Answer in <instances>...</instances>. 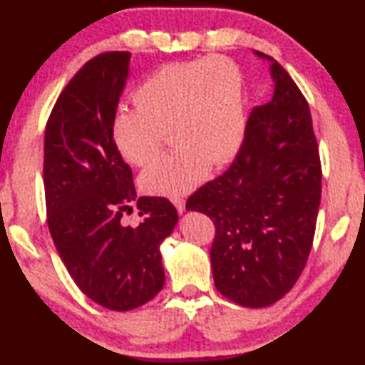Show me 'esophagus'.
<instances>
[{
    "mask_svg": "<svg viewBox=\"0 0 365 365\" xmlns=\"http://www.w3.org/2000/svg\"><path fill=\"white\" fill-rule=\"evenodd\" d=\"M172 202H174V206L177 207V211L178 212H183L185 211V200L183 197H180V196H175V197H172Z\"/></svg>",
    "mask_w": 365,
    "mask_h": 365,
    "instance_id": "esophagus-1",
    "label": "esophagus"
}]
</instances>
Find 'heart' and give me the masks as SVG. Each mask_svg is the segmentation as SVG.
Wrapping results in <instances>:
<instances>
[{"label":"heart","instance_id":"heart-1","mask_svg":"<svg viewBox=\"0 0 365 365\" xmlns=\"http://www.w3.org/2000/svg\"><path fill=\"white\" fill-rule=\"evenodd\" d=\"M135 109L110 122V140L127 164L143 168L158 158L165 132L177 148L153 163L140 183L146 193L178 196L222 165L245 135L243 76L225 56L159 67L132 95Z\"/></svg>","mask_w":365,"mask_h":365}]
</instances>
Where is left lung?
Wrapping results in <instances>:
<instances>
[{
  "label": "left lung",
  "instance_id": "left-lung-1",
  "mask_svg": "<svg viewBox=\"0 0 365 365\" xmlns=\"http://www.w3.org/2000/svg\"><path fill=\"white\" fill-rule=\"evenodd\" d=\"M270 61L275 90L251 110L245 140L224 174L188 197L211 217L215 288L245 307L282 299L304 270L322 191V168L304 95Z\"/></svg>",
  "mask_w": 365,
  "mask_h": 365
}]
</instances>
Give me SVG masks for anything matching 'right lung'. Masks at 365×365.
Listing matches in <instances>:
<instances>
[{
    "mask_svg": "<svg viewBox=\"0 0 365 365\" xmlns=\"http://www.w3.org/2000/svg\"><path fill=\"white\" fill-rule=\"evenodd\" d=\"M130 53L108 51L83 64L61 91L45 130L46 220L54 246L85 296L130 311L164 287L159 246L178 214L168 197L137 200L141 222L123 225L135 201L130 165L110 140Z\"/></svg>",
    "mask_w": 365,
    "mask_h": 365,
    "instance_id": "add662e5",
    "label": "right lung"
}]
</instances>
